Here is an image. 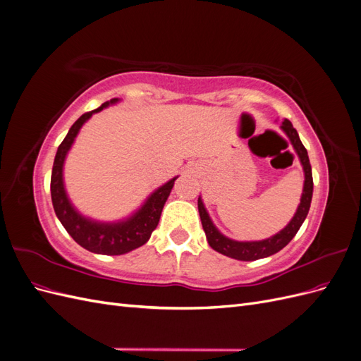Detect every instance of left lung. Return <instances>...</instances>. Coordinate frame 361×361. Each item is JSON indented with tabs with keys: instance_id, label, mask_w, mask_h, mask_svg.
Returning a JSON list of instances; mask_svg holds the SVG:
<instances>
[{
	"instance_id": "8db88e82",
	"label": "left lung",
	"mask_w": 361,
	"mask_h": 361,
	"mask_svg": "<svg viewBox=\"0 0 361 361\" xmlns=\"http://www.w3.org/2000/svg\"><path fill=\"white\" fill-rule=\"evenodd\" d=\"M280 128L283 133L288 135L290 145L293 146L295 152H297L304 170V187H302L301 200L297 207V212H295L292 220L288 223L285 228H281L279 233L272 235L267 239H262V241H235V239L227 238L218 231L215 224L212 223L209 214L206 211L202 197H199V202H197L199 214H200L203 231L206 233L207 244H209L215 251H218V253H221L227 257L251 262V260L264 259V257L276 255L277 251H280L283 247H286L290 243V239L297 235L301 224L305 220V216L309 214L312 195H313V178H312V166L309 161L307 150H305V147L302 146L297 129L292 126V123L288 118L283 120Z\"/></svg>"
}]
</instances>
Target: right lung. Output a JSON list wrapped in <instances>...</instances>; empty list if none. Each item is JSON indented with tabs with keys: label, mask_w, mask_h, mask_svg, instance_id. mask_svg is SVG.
<instances>
[{
	"label": "right lung",
	"mask_w": 361,
	"mask_h": 361,
	"mask_svg": "<svg viewBox=\"0 0 361 361\" xmlns=\"http://www.w3.org/2000/svg\"><path fill=\"white\" fill-rule=\"evenodd\" d=\"M118 101V97H114V99L102 104L93 111L82 114L76 120L69 129L68 135L64 137L61 145L57 149L51 174L52 206L63 227L66 228V232L75 239V243H78L82 248L92 251V253L106 256H118L129 253V251L145 245L149 241L152 232L155 231L159 223L162 207L169 199L174 180L178 179V176L173 178L167 183H164L162 187L155 190L146 199V202L141 204L133 215L125 218V220L114 223H102L92 220V218H87L75 209V206L68 197L63 179V167L68 157V152L71 150L76 135H78L80 129L87 120H89L94 113H99L108 105L117 104Z\"/></svg>",
	"instance_id": "obj_1"
}]
</instances>
